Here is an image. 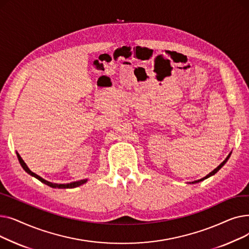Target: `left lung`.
<instances>
[{"label": "left lung", "mask_w": 249, "mask_h": 249, "mask_svg": "<svg viewBox=\"0 0 249 249\" xmlns=\"http://www.w3.org/2000/svg\"><path fill=\"white\" fill-rule=\"evenodd\" d=\"M230 154H231V153H230ZM230 154H229V155H228V156H227V158H226V160H224V161H223V162H222V163H221V164H220V165H218V166H217V167H216V168H215V169H214V171H213V172H211V173H210V174H209V175H207V176H206V177H205V178H201V179H199V180H196V181H193V184H195V182H199V181H201V180H204V179H206V178H209V177H211V176H213V175H215V174H216V173H217V172H218V171H219V169H220V168H221V167H222V166H223V165H224V164H225V163H226V161H227V160H228V159H229V158H230Z\"/></svg>", "instance_id": "left-lung-1"}]
</instances>
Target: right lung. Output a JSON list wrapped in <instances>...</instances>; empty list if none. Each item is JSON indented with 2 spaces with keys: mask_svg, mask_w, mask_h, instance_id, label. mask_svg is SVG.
<instances>
[{
  "mask_svg": "<svg viewBox=\"0 0 249 249\" xmlns=\"http://www.w3.org/2000/svg\"><path fill=\"white\" fill-rule=\"evenodd\" d=\"M16 154H17V158H18V160H19V162H20L21 166L24 168V171H25L26 173H28L30 176H32V177L36 178L37 179H39V180H40L41 182H43V184H45V185H47V186H49V187H51V188H58V189H71V188H75V187L81 186V185L85 184V182L87 181V179H81V180H77V181L71 182V184H60V185H59V184H53V182L47 181V180H45L44 178H42L41 177H39L38 175H36V174L32 173V172L30 171V169L28 168V166L26 165V163L24 162V160L21 159V156L19 155V153H18V152H16Z\"/></svg>",
  "mask_w": 249,
  "mask_h": 249,
  "instance_id": "obj_1",
  "label": "right lung"
}]
</instances>
